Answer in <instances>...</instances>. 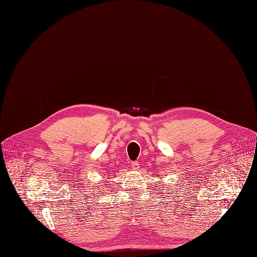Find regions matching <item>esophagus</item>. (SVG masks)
Masks as SVG:
<instances>
[{"instance_id":"esophagus-1","label":"esophagus","mask_w":257,"mask_h":257,"mask_svg":"<svg viewBox=\"0 0 257 257\" xmlns=\"http://www.w3.org/2000/svg\"><path fill=\"white\" fill-rule=\"evenodd\" d=\"M131 166H132V168H133L134 170H138V169H139L140 164H139V162H138V161H136V162H132Z\"/></svg>"}]
</instances>
